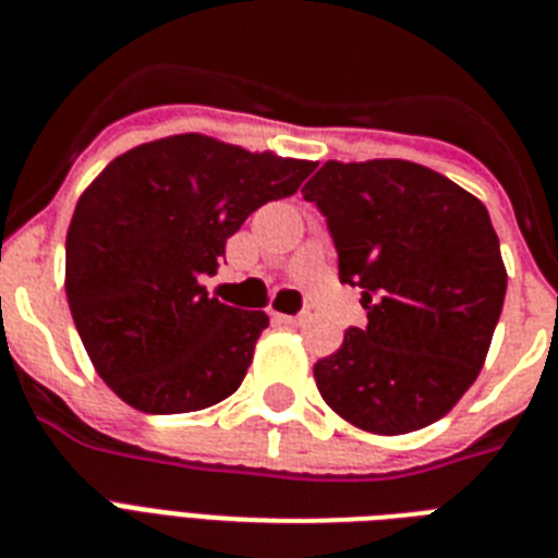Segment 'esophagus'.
Wrapping results in <instances>:
<instances>
[{"label": "esophagus", "mask_w": 558, "mask_h": 558, "mask_svg": "<svg viewBox=\"0 0 558 558\" xmlns=\"http://www.w3.org/2000/svg\"><path fill=\"white\" fill-rule=\"evenodd\" d=\"M276 324H293V327H302V324L310 322V313H299V315H284V313H274Z\"/></svg>", "instance_id": "esophagus-1"}]
</instances>
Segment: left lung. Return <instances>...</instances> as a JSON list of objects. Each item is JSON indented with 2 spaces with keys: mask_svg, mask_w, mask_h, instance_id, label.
<instances>
[{
  "mask_svg": "<svg viewBox=\"0 0 558 558\" xmlns=\"http://www.w3.org/2000/svg\"><path fill=\"white\" fill-rule=\"evenodd\" d=\"M302 195L327 218L340 282L363 290L368 315L315 363L324 402L377 436L433 425L481 374L506 299L489 211L402 159L327 161Z\"/></svg>",
  "mask_w": 558,
  "mask_h": 558,
  "instance_id": "1",
  "label": "left lung"
}]
</instances>
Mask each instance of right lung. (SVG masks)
Instances as JSON below:
<instances>
[{
    "instance_id": "1",
    "label": "right lung",
    "mask_w": 558,
    "mask_h": 558,
    "mask_svg": "<svg viewBox=\"0 0 558 558\" xmlns=\"http://www.w3.org/2000/svg\"><path fill=\"white\" fill-rule=\"evenodd\" d=\"M315 161L179 133L122 153L66 231V299L97 374L142 413H190L240 388L263 310L206 293L251 211L293 195Z\"/></svg>"
}]
</instances>
